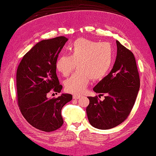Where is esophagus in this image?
Listing matches in <instances>:
<instances>
[{
	"instance_id": "obj_1",
	"label": "esophagus",
	"mask_w": 156,
	"mask_h": 156,
	"mask_svg": "<svg viewBox=\"0 0 156 156\" xmlns=\"http://www.w3.org/2000/svg\"><path fill=\"white\" fill-rule=\"evenodd\" d=\"M80 97H81L80 95H76V94L73 95V99H75V100H78Z\"/></svg>"
}]
</instances>
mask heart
<instances>
[{
  "mask_svg": "<svg viewBox=\"0 0 156 156\" xmlns=\"http://www.w3.org/2000/svg\"><path fill=\"white\" fill-rule=\"evenodd\" d=\"M69 55L60 56L55 66L64 77L73 71L77 64V70L65 81V90L69 93L79 94L83 91L92 80L101 79L108 72L114 60V50L109 43L79 38L68 48Z\"/></svg>",
  "mask_w": 156,
  "mask_h": 156,
  "instance_id": "1",
  "label": "heart"
}]
</instances>
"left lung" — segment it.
I'll use <instances>...</instances> for the list:
<instances>
[{
  "label": "left lung",
  "instance_id": "8db88e82",
  "mask_svg": "<svg viewBox=\"0 0 156 156\" xmlns=\"http://www.w3.org/2000/svg\"><path fill=\"white\" fill-rule=\"evenodd\" d=\"M116 45L117 55L112 69L93 89L106 96L103 101L98 97H88L89 122L98 129H112L121 124L131 112L140 87L134 55L118 40Z\"/></svg>",
  "mask_w": 156,
  "mask_h": 156
}]
</instances>
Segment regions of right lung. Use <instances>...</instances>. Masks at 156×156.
<instances>
[{
    "instance_id": "add662e5",
    "label": "right lung",
    "mask_w": 156,
    "mask_h": 156,
    "mask_svg": "<svg viewBox=\"0 0 156 156\" xmlns=\"http://www.w3.org/2000/svg\"><path fill=\"white\" fill-rule=\"evenodd\" d=\"M67 41L65 36L40 41L25 54L17 70L21 112L31 125L40 131L51 132L62 125V108L73 98L69 94L48 98L51 90L60 93L62 88L56 73L55 63Z\"/></svg>"
}]
</instances>
